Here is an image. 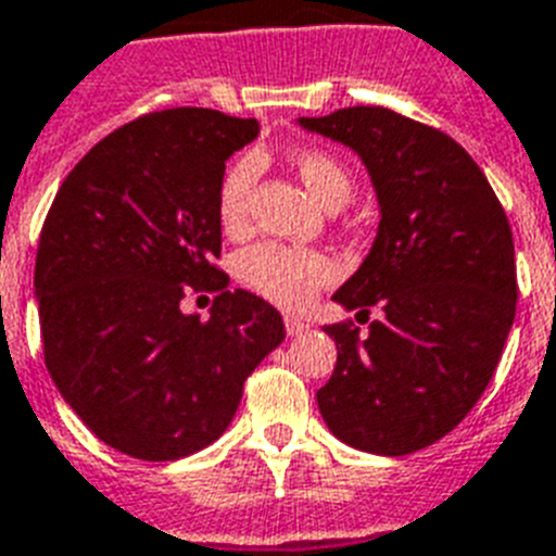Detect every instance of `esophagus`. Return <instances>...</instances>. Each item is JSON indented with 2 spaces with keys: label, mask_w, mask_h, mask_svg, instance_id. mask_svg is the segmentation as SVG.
<instances>
[{
  "label": "esophagus",
  "mask_w": 556,
  "mask_h": 556,
  "mask_svg": "<svg viewBox=\"0 0 556 556\" xmlns=\"http://www.w3.org/2000/svg\"><path fill=\"white\" fill-rule=\"evenodd\" d=\"M311 325L308 323H302V319H296V317H286V331H288V337H302V333L308 331Z\"/></svg>",
  "instance_id": "esophagus-1"
}]
</instances>
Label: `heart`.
Masks as SVG:
<instances>
[{
  "instance_id": "obj_1",
  "label": "heart",
  "mask_w": 556,
  "mask_h": 556,
  "mask_svg": "<svg viewBox=\"0 0 556 556\" xmlns=\"http://www.w3.org/2000/svg\"><path fill=\"white\" fill-rule=\"evenodd\" d=\"M291 165L305 182L314 200L323 202L328 211H340L354 193V176L323 148H300L291 153ZM260 162L254 153H245L225 168L216 191V216L228 233H242L251 219V197H254ZM237 274L251 291L265 300L277 302L282 308H305L319 288L331 286L337 279V265L331 256L311 248H291L279 242H260L242 251L237 260Z\"/></svg>"
}]
</instances>
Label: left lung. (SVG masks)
<instances>
[{
  "mask_svg": "<svg viewBox=\"0 0 556 556\" xmlns=\"http://www.w3.org/2000/svg\"><path fill=\"white\" fill-rule=\"evenodd\" d=\"M300 125L359 153L380 202L371 254L333 300L382 317L368 337L325 325L337 365L319 414L354 448L414 454L457 428L494 377L517 311L511 225L480 165L442 130L380 105Z\"/></svg>",
  "mask_w": 556,
  "mask_h": 556,
  "instance_id": "1",
  "label": "left lung"
}]
</instances>
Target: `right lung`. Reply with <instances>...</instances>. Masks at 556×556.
<instances>
[{
	"label": "right lung",
	"mask_w": 556,
	"mask_h": 556,
	"mask_svg": "<svg viewBox=\"0 0 556 556\" xmlns=\"http://www.w3.org/2000/svg\"><path fill=\"white\" fill-rule=\"evenodd\" d=\"M256 134V119L211 108L139 116L76 162L45 216V365L76 417L128 457L168 463L211 445L286 340L279 311L228 291L214 265L225 162ZM188 292L217 293L205 324L178 308Z\"/></svg>",
	"instance_id": "add662e5"
}]
</instances>
